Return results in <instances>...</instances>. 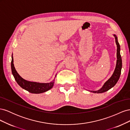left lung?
I'll list each match as a JSON object with an SVG mask.
<instances>
[{
    "mask_svg": "<svg viewBox=\"0 0 130 130\" xmlns=\"http://www.w3.org/2000/svg\"><path fill=\"white\" fill-rule=\"evenodd\" d=\"M114 36L115 37L116 39V43L117 46V64L116 67L115 71L112 76L110 77L109 79L106 81L104 84V86L102 87L101 89L98 90H95V91H93V90H89L90 92L94 93H104L106 91H107L109 89L112 88L113 86L117 84V82L118 81L119 78L121 74V70L122 68V60H121V57L120 55V45L118 41V38L116 36V35H114Z\"/></svg>",
    "mask_w": 130,
    "mask_h": 130,
    "instance_id": "8db88e82",
    "label": "left lung"
}]
</instances>
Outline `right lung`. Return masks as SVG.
<instances>
[{
    "instance_id": "obj_1",
    "label": "right lung",
    "mask_w": 130,
    "mask_h": 130,
    "mask_svg": "<svg viewBox=\"0 0 130 130\" xmlns=\"http://www.w3.org/2000/svg\"><path fill=\"white\" fill-rule=\"evenodd\" d=\"M12 73L17 84L24 89L30 93L34 94H40L48 91L52 88L54 84V80L50 83H39L36 82H31L24 80L18 74L13 64V58L12 55L11 61Z\"/></svg>"
}]
</instances>
